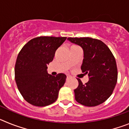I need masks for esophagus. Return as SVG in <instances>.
<instances>
[{
	"label": "esophagus",
	"mask_w": 129,
	"mask_h": 129,
	"mask_svg": "<svg viewBox=\"0 0 129 129\" xmlns=\"http://www.w3.org/2000/svg\"><path fill=\"white\" fill-rule=\"evenodd\" d=\"M70 78V76H68V75H67V80H68V79H69Z\"/></svg>",
	"instance_id": "1"
}]
</instances>
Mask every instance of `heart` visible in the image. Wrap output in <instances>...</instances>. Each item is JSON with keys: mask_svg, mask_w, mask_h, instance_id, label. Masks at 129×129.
Here are the masks:
<instances>
[{"mask_svg": "<svg viewBox=\"0 0 129 129\" xmlns=\"http://www.w3.org/2000/svg\"><path fill=\"white\" fill-rule=\"evenodd\" d=\"M74 47H77V46H72L71 48H74Z\"/></svg>", "mask_w": 129, "mask_h": 129, "instance_id": "heart-1", "label": "heart"}]
</instances>
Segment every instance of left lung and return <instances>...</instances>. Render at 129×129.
Segmentation results:
<instances>
[{
  "label": "left lung",
  "mask_w": 129,
  "mask_h": 129,
  "mask_svg": "<svg viewBox=\"0 0 129 129\" xmlns=\"http://www.w3.org/2000/svg\"><path fill=\"white\" fill-rule=\"evenodd\" d=\"M68 40L83 49L84 59L81 68L89 77V81L85 85L80 79H77L79 85L74 90L76 101L86 107L103 103L112 94L118 80V69L114 55L99 39L69 37Z\"/></svg>",
  "instance_id": "left-lung-1"
}]
</instances>
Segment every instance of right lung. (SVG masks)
Listing matches in <instances>:
<instances>
[{
  "label": "right lung",
  "mask_w": 129,
  "mask_h": 129,
  "mask_svg": "<svg viewBox=\"0 0 129 129\" xmlns=\"http://www.w3.org/2000/svg\"><path fill=\"white\" fill-rule=\"evenodd\" d=\"M66 39V37H35L26 43L18 54L15 67V82L23 98L29 104L44 107L57 99L67 76L62 73L51 76L46 70L57 49Z\"/></svg>",
  "instance_id": "obj_1"
}]
</instances>
